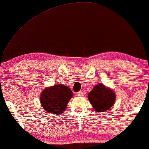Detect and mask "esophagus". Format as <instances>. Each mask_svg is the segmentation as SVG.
Returning <instances> with one entry per match:
<instances>
[{
  "mask_svg": "<svg viewBox=\"0 0 149 149\" xmlns=\"http://www.w3.org/2000/svg\"><path fill=\"white\" fill-rule=\"evenodd\" d=\"M77 96H83L84 93L82 91H79V92H78V93H77Z\"/></svg>",
  "mask_w": 149,
  "mask_h": 149,
  "instance_id": "1",
  "label": "esophagus"
}]
</instances>
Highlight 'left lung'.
I'll list each match as a JSON object with an SVG mask.
<instances>
[{"label":"left lung","instance_id":"8db88e82","mask_svg":"<svg viewBox=\"0 0 149 149\" xmlns=\"http://www.w3.org/2000/svg\"><path fill=\"white\" fill-rule=\"evenodd\" d=\"M88 98L96 112H104L113 105L116 95L111 89L99 83L88 93Z\"/></svg>","mask_w":149,"mask_h":149}]
</instances>
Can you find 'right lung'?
Segmentation results:
<instances>
[{
  "mask_svg": "<svg viewBox=\"0 0 149 149\" xmlns=\"http://www.w3.org/2000/svg\"><path fill=\"white\" fill-rule=\"evenodd\" d=\"M70 88L62 84L46 88L40 95V103L44 109L53 114H61L72 98Z\"/></svg>",
  "mask_w": 149,
  "mask_h": 149,
  "instance_id": "1",
  "label": "right lung"
}]
</instances>
